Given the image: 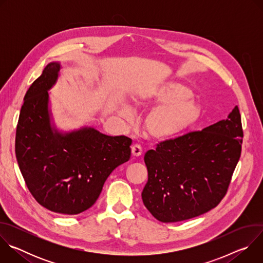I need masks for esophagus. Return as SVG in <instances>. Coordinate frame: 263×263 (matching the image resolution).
<instances>
[{"label":"esophagus","mask_w":263,"mask_h":263,"mask_svg":"<svg viewBox=\"0 0 263 263\" xmlns=\"http://www.w3.org/2000/svg\"><path fill=\"white\" fill-rule=\"evenodd\" d=\"M131 152H132V155L135 156V157H138L142 154V148L139 144H134L132 147H131Z\"/></svg>","instance_id":"1"}]
</instances>
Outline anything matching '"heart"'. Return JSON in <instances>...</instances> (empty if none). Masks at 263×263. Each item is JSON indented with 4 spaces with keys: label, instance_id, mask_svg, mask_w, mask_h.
Listing matches in <instances>:
<instances>
[{
    "label": "heart",
    "instance_id": "obj_1",
    "mask_svg": "<svg viewBox=\"0 0 263 263\" xmlns=\"http://www.w3.org/2000/svg\"><path fill=\"white\" fill-rule=\"evenodd\" d=\"M135 102L139 106L160 105L143 120L145 133L156 140H168L184 134L197 125L202 116V108L192 98V90L174 81L143 88ZM119 115L125 121L132 119V112L127 106L119 109Z\"/></svg>",
    "mask_w": 263,
    "mask_h": 263
}]
</instances>
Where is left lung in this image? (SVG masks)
<instances>
[{
	"label": "left lung",
	"mask_w": 263,
	"mask_h": 263,
	"mask_svg": "<svg viewBox=\"0 0 263 263\" xmlns=\"http://www.w3.org/2000/svg\"><path fill=\"white\" fill-rule=\"evenodd\" d=\"M243 131L237 106L227 120L161 141L144 155L142 202L162 222L204 214L226 196L240 158Z\"/></svg>",
	"instance_id": "8db88e82"
}]
</instances>
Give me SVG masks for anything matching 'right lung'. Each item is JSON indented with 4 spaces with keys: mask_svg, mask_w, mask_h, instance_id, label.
Wrapping results in <instances>:
<instances>
[{
    "mask_svg": "<svg viewBox=\"0 0 263 263\" xmlns=\"http://www.w3.org/2000/svg\"><path fill=\"white\" fill-rule=\"evenodd\" d=\"M59 62L49 63L27 90L15 134V155L29 192L45 208L79 214L98 200L116 167L131 156L132 139L93 128L61 133L51 125L49 92Z\"/></svg>",
    "mask_w": 263,
    "mask_h": 263,
    "instance_id": "right-lung-1",
    "label": "right lung"
}]
</instances>
